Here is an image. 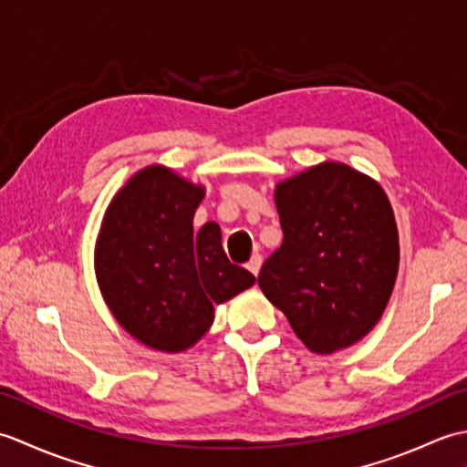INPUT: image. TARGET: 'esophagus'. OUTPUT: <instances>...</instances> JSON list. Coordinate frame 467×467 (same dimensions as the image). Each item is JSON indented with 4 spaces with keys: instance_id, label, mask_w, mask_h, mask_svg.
<instances>
[{
    "instance_id": "1",
    "label": "esophagus",
    "mask_w": 467,
    "mask_h": 467,
    "mask_svg": "<svg viewBox=\"0 0 467 467\" xmlns=\"http://www.w3.org/2000/svg\"><path fill=\"white\" fill-rule=\"evenodd\" d=\"M261 266H263V256L261 254H253L251 261L246 263V269H249L254 276L261 273Z\"/></svg>"
}]
</instances>
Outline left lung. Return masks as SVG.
<instances>
[{"instance_id": "left-lung-1", "label": "left lung", "mask_w": 467, "mask_h": 467, "mask_svg": "<svg viewBox=\"0 0 467 467\" xmlns=\"http://www.w3.org/2000/svg\"><path fill=\"white\" fill-rule=\"evenodd\" d=\"M283 243L259 286L313 353L359 343L381 319L400 269V234L381 184L325 161L275 186Z\"/></svg>"}]
</instances>
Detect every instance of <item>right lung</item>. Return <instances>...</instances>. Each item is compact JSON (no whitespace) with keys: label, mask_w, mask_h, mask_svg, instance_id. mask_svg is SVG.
I'll return each instance as SVG.
<instances>
[{"label":"right lung","mask_w":467,"mask_h":467,"mask_svg":"<svg viewBox=\"0 0 467 467\" xmlns=\"http://www.w3.org/2000/svg\"><path fill=\"white\" fill-rule=\"evenodd\" d=\"M204 186L162 164L126 181L108 204L96 241L94 269L114 319L156 351L191 349L214 321V305L254 285L226 259L221 226L194 233Z\"/></svg>","instance_id":"obj_1"}]
</instances>
